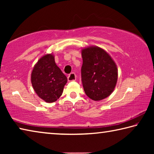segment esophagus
<instances>
[{
    "label": "esophagus",
    "mask_w": 154,
    "mask_h": 154,
    "mask_svg": "<svg viewBox=\"0 0 154 154\" xmlns=\"http://www.w3.org/2000/svg\"><path fill=\"white\" fill-rule=\"evenodd\" d=\"M68 81L69 82H72V81H75L76 80V75H75L74 72H71L69 76H68Z\"/></svg>",
    "instance_id": "34e87169"
}]
</instances>
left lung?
Listing matches in <instances>:
<instances>
[{"label":"left lung","instance_id":"obj_1","mask_svg":"<svg viewBox=\"0 0 154 154\" xmlns=\"http://www.w3.org/2000/svg\"><path fill=\"white\" fill-rule=\"evenodd\" d=\"M82 81L85 94L93 100L107 98L116 88L118 67L103 49L90 46L82 50Z\"/></svg>","mask_w":154,"mask_h":154}]
</instances>
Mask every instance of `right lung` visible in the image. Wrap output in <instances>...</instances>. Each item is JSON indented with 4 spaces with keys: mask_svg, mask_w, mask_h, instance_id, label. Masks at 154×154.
I'll return each mask as SVG.
<instances>
[{
    "mask_svg": "<svg viewBox=\"0 0 154 154\" xmlns=\"http://www.w3.org/2000/svg\"><path fill=\"white\" fill-rule=\"evenodd\" d=\"M67 77L57 66L54 56L45 54L38 60L31 73V83L36 94L46 103H54L60 97Z\"/></svg>",
    "mask_w": 154,
    "mask_h": 154,
    "instance_id": "obj_1",
    "label": "right lung"
}]
</instances>
